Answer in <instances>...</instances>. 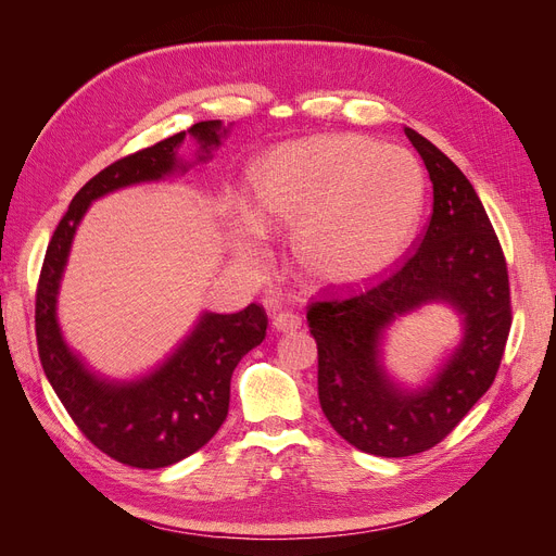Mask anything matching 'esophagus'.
Wrapping results in <instances>:
<instances>
[{
    "instance_id": "34e87169",
    "label": "esophagus",
    "mask_w": 556,
    "mask_h": 556,
    "mask_svg": "<svg viewBox=\"0 0 556 556\" xmlns=\"http://www.w3.org/2000/svg\"><path fill=\"white\" fill-rule=\"evenodd\" d=\"M299 327H301V317L290 313V311H282L274 317V329L276 331H282V333L285 331H296Z\"/></svg>"
}]
</instances>
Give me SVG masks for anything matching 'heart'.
I'll use <instances>...</instances> for the list:
<instances>
[{"instance_id":"b5f03b06","label":"heart","mask_w":556,"mask_h":556,"mask_svg":"<svg viewBox=\"0 0 556 556\" xmlns=\"http://www.w3.org/2000/svg\"><path fill=\"white\" fill-rule=\"evenodd\" d=\"M255 215H243L241 255L260 260V225L296 231V260L319 285L374 278L419 229L427 176L408 150L357 134H325L271 150L252 174Z\"/></svg>"}]
</instances>
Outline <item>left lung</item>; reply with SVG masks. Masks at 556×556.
Masks as SVG:
<instances>
[{
    "label": "left lung",
    "mask_w": 556,
    "mask_h": 556,
    "mask_svg": "<svg viewBox=\"0 0 556 556\" xmlns=\"http://www.w3.org/2000/svg\"><path fill=\"white\" fill-rule=\"evenodd\" d=\"M406 137L433 185L425 237L390 276L306 313L319 406L341 439L376 457L425 452L462 422L496 378L513 319L506 257L473 185L422 134L406 127ZM427 303L463 315V341L427 386L406 391L383 371L381 336Z\"/></svg>",
    "instance_id": "8db88e82"
}]
</instances>
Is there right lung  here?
I'll return each instance as SVG.
<instances>
[{
    "mask_svg": "<svg viewBox=\"0 0 556 556\" xmlns=\"http://www.w3.org/2000/svg\"><path fill=\"white\" fill-rule=\"evenodd\" d=\"M229 127L204 121L188 129L199 143L197 162L213 157ZM182 141L185 131L174 134L113 162L83 185L48 243L37 288V345L50 387L92 445L134 468L172 466L213 439L229 410L233 368L264 341L268 325L257 304L231 315L201 313L194 329L155 371L129 382L97 376L64 341L58 294L83 215L99 197L188 172L192 164L178 157Z\"/></svg>",
    "mask_w": 556,
    "mask_h": 556,
    "instance_id": "obj_1",
    "label": "right lung"
}]
</instances>
